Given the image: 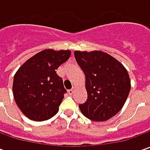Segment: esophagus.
I'll use <instances>...</instances> for the list:
<instances>
[{"label": "esophagus", "instance_id": "obj_1", "mask_svg": "<svg viewBox=\"0 0 150 150\" xmlns=\"http://www.w3.org/2000/svg\"><path fill=\"white\" fill-rule=\"evenodd\" d=\"M67 92H68V93H69L70 95H72V94H73V93H74V88H72V89H69Z\"/></svg>", "mask_w": 150, "mask_h": 150}]
</instances>
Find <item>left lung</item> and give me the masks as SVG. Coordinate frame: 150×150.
Returning a JSON list of instances; mask_svg holds the SVG:
<instances>
[{"label":"left lung","mask_w":150,"mask_h":150,"mask_svg":"<svg viewBox=\"0 0 150 150\" xmlns=\"http://www.w3.org/2000/svg\"><path fill=\"white\" fill-rule=\"evenodd\" d=\"M78 64L85 74L86 103L79 105L82 113L93 121H107L124 106L131 84L124 65L101 51H75Z\"/></svg>","instance_id":"1"}]
</instances>
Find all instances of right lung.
<instances>
[{
	"label": "right lung",
	"instance_id": "obj_1",
	"mask_svg": "<svg viewBox=\"0 0 150 150\" xmlns=\"http://www.w3.org/2000/svg\"><path fill=\"white\" fill-rule=\"evenodd\" d=\"M70 55L69 50L45 49L26 61L16 72L14 99L27 118L44 121L58 112L67 90L57 70Z\"/></svg>",
	"mask_w": 150,
	"mask_h": 150
}]
</instances>
